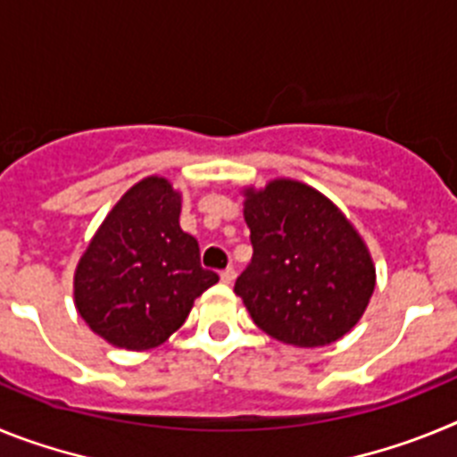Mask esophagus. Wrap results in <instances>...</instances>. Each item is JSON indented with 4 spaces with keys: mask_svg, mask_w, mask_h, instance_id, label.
I'll use <instances>...</instances> for the list:
<instances>
[{
    "mask_svg": "<svg viewBox=\"0 0 457 457\" xmlns=\"http://www.w3.org/2000/svg\"><path fill=\"white\" fill-rule=\"evenodd\" d=\"M233 278H236V268H233V265L221 270V281H224V284H233Z\"/></svg>",
    "mask_w": 457,
    "mask_h": 457,
    "instance_id": "esophagus-1",
    "label": "esophagus"
}]
</instances>
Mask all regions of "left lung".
<instances>
[{
	"label": "left lung",
	"instance_id": "1",
	"mask_svg": "<svg viewBox=\"0 0 457 457\" xmlns=\"http://www.w3.org/2000/svg\"><path fill=\"white\" fill-rule=\"evenodd\" d=\"M253 256L236 281L247 311L277 341L318 348L348 334L375 288L370 253L341 210L297 180L245 192Z\"/></svg>",
	"mask_w": 457,
	"mask_h": 457
}]
</instances>
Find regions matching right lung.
I'll return each instance as SVG.
<instances>
[{
    "instance_id": "obj_1",
    "label": "right lung",
    "mask_w": 457,
    "mask_h": 457,
    "mask_svg": "<svg viewBox=\"0 0 457 457\" xmlns=\"http://www.w3.org/2000/svg\"><path fill=\"white\" fill-rule=\"evenodd\" d=\"M180 194L144 179L104 217L75 272V306L93 332L125 350H148L185 322L220 281L201 268L196 237L180 228Z\"/></svg>"
}]
</instances>
